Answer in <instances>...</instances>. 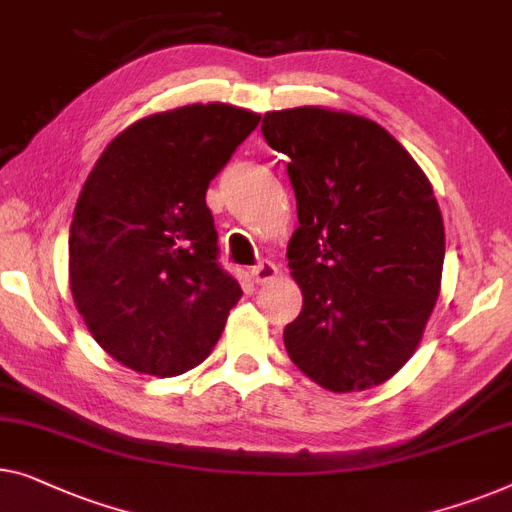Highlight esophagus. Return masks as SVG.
I'll list each match as a JSON object with an SVG mask.
<instances>
[{"instance_id":"34e87169","label":"esophagus","mask_w":512,"mask_h":512,"mask_svg":"<svg viewBox=\"0 0 512 512\" xmlns=\"http://www.w3.org/2000/svg\"><path fill=\"white\" fill-rule=\"evenodd\" d=\"M279 268L272 261H261L251 268V277H254L256 284H270L272 279H277Z\"/></svg>"}]
</instances>
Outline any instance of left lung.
I'll use <instances>...</instances> for the list:
<instances>
[{"mask_svg":"<svg viewBox=\"0 0 512 512\" xmlns=\"http://www.w3.org/2000/svg\"><path fill=\"white\" fill-rule=\"evenodd\" d=\"M261 131L291 159L298 201L286 256L302 311L284 330L288 358L332 392L388 381L441 291L446 233L432 184L381 124L346 110H272Z\"/></svg>","mask_w":512,"mask_h":512,"instance_id":"left-lung-1","label":"left lung"}]
</instances>
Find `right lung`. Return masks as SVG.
Returning <instances> with one entry per match:
<instances>
[{
    "label": "right lung",
    "mask_w": 512,
    "mask_h": 512,
    "mask_svg": "<svg viewBox=\"0 0 512 512\" xmlns=\"http://www.w3.org/2000/svg\"><path fill=\"white\" fill-rule=\"evenodd\" d=\"M261 115L191 103L133 122L96 161L73 210L69 286L103 351L177 376L212 353L242 288L217 263L205 191Z\"/></svg>",
    "instance_id": "obj_1"
}]
</instances>
